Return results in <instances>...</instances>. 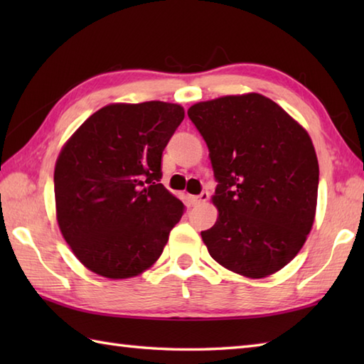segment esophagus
<instances>
[{
    "label": "esophagus",
    "mask_w": 364,
    "mask_h": 364,
    "mask_svg": "<svg viewBox=\"0 0 364 364\" xmlns=\"http://www.w3.org/2000/svg\"><path fill=\"white\" fill-rule=\"evenodd\" d=\"M208 198H210V194H208L206 191H203L202 194L200 196H194V197H191V202H192V205H203L205 202H208Z\"/></svg>",
    "instance_id": "esophagus-1"
}]
</instances>
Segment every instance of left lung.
<instances>
[{
    "label": "left lung",
    "instance_id": "1",
    "mask_svg": "<svg viewBox=\"0 0 364 364\" xmlns=\"http://www.w3.org/2000/svg\"><path fill=\"white\" fill-rule=\"evenodd\" d=\"M218 181V222L202 231L220 266L250 278L284 267L304 247L318 203L319 164L310 136L259 94L189 107Z\"/></svg>",
    "mask_w": 364,
    "mask_h": 364
}]
</instances>
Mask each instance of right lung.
Segmentation results:
<instances>
[{"label": "right lung", "instance_id": "add662e5", "mask_svg": "<svg viewBox=\"0 0 364 364\" xmlns=\"http://www.w3.org/2000/svg\"><path fill=\"white\" fill-rule=\"evenodd\" d=\"M184 119L180 105L115 103L92 114L54 167L58 223L75 257L106 278L156 261L184 205L159 183L162 151Z\"/></svg>", "mask_w": 364, "mask_h": 364}]
</instances>
